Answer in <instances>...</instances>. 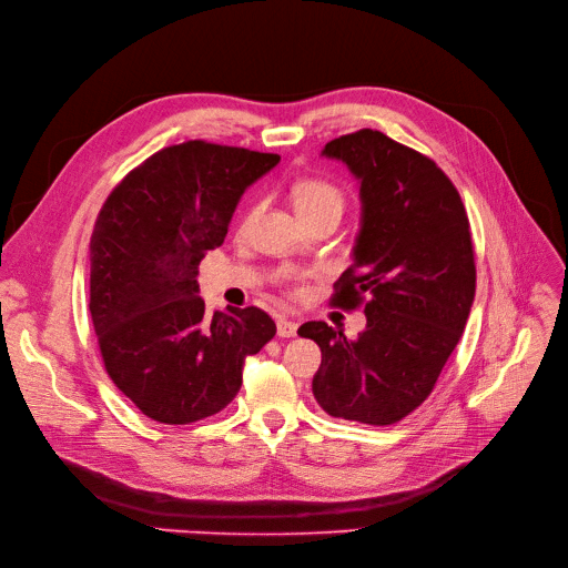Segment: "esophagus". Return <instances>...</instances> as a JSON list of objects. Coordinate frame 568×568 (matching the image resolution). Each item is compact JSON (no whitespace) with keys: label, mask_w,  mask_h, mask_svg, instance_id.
I'll list each match as a JSON object with an SVG mask.
<instances>
[{"label":"esophagus","mask_w":568,"mask_h":568,"mask_svg":"<svg viewBox=\"0 0 568 568\" xmlns=\"http://www.w3.org/2000/svg\"><path fill=\"white\" fill-rule=\"evenodd\" d=\"M295 333H298V323L291 321V318H280L277 321V335L280 337H295Z\"/></svg>","instance_id":"34e87169"}]
</instances>
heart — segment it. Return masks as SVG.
I'll return each instance as SVG.
<instances>
[{"label":"heart","instance_id":"obj_1","mask_svg":"<svg viewBox=\"0 0 568 568\" xmlns=\"http://www.w3.org/2000/svg\"><path fill=\"white\" fill-rule=\"evenodd\" d=\"M293 196H295V207H298L301 214L318 207H328V205L342 207L339 189L326 180H303L293 189Z\"/></svg>","mask_w":568,"mask_h":568}]
</instances>
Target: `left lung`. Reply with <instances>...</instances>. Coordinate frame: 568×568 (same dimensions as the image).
<instances>
[{
    "instance_id": "obj_1",
    "label": "left lung",
    "mask_w": 568,
    "mask_h": 568,
    "mask_svg": "<svg viewBox=\"0 0 568 568\" xmlns=\"http://www.w3.org/2000/svg\"><path fill=\"white\" fill-rule=\"evenodd\" d=\"M361 182L354 263L333 305L365 303L356 339L323 321L298 335L321 348L312 390L321 409L346 420L393 425L427 399L463 337L476 293L467 210L429 156L386 133L361 129L323 148Z\"/></svg>"
}]
</instances>
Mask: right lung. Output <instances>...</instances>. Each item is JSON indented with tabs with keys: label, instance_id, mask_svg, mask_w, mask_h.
Masks as SVG:
<instances>
[{
	"label": "right lung",
	"instance_id": "add662e5",
	"mask_svg": "<svg viewBox=\"0 0 568 568\" xmlns=\"http://www.w3.org/2000/svg\"><path fill=\"white\" fill-rule=\"evenodd\" d=\"M280 154L186 141L159 150L105 199L90 240V314L113 384L152 420L220 414L247 356L275 337L258 307L205 314L199 265L245 189Z\"/></svg>",
	"mask_w": 568,
	"mask_h": 568
}]
</instances>
